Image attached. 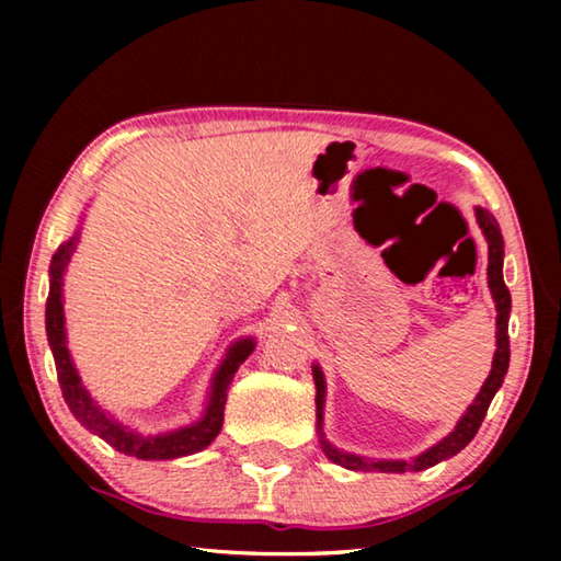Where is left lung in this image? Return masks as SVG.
Returning a JSON list of instances; mask_svg holds the SVG:
<instances>
[{"label":"left lung","mask_w":561,"mask_h":561,"mask_svg":"<svg viewBox=\"0 0 561 561\" xmlns=\"http://www.w3.org/2000/svg\"><path fill=\"white\" fill-rule=\"evenodd\" d=\"M474 220H478L482 234L488 240V287L492 291V299H495V309H497V348H495V358H492V368L490 376L482 383L480 393L474 396V401L468 405V411L462 413V417L455 425L453 433L445 435L443 440H438L433 448L423 450L421 455H415L411 460H378V458H364V455H354L346 450L334 448L327 440L324 435V398H327V381L324 374H321L319 364L311 366V374H314V383H317V433H319V443L321 450H324L327 458L331 462L341 465L346 470H364V472H421L428 470L433 465H438L440 460H448L453 455H458L465 445H468L474 433L485 421V413L495 398L497 388L505 381L507 366H510V336H507V321H510V309H512V299H510V289L505 287V279H502V260H505V242H502V232L495 217H492L488 210L482 207H474Z\"/></svg>","instance_id":"8db88e82"}]
</instances>
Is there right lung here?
<instances>
[{"instance_id": "add662e5", "label": "right lung", "mask_w": 561, "mask_h": 561, "mask_svg": "<svg viewBox=\"0 0 561 561\" xmlns=\"http://www.w3.org/2000/svg\"><path fill=\"white\" fill-rule=\"evenodd\" d=\"M79 234L81 227L73 232L71 240H66L59 250L54 252L49 267V299H46V336H49L64 401L69 403L73 417L83 425V428L106 440L111 448H116L123 455H133V458L138 460H173L205 450L222 428L227 391H230L237 368H240L247 356L252 354L257 341L247 336L234 341V344L227 348L225 358L213 374L210 393H207V403L201 421L190 423L185 428H175L158 435L138 433L136 428H130V425L121 423L118 417H113L108 411H103V408L93 401L87 386L81 383V376L76 371L69 346H66L64 274L66 267H69L76 244H79Z\"/></svg>"}]
</instances>
